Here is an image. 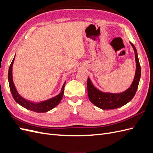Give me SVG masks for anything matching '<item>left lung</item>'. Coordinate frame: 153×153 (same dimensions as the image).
<instances>
[{"label": "left lung", "mask_w": 153, "mask_h": 153, "mask_svg": "<svg viewBox=\"0 0 153 153\" xmlns=\"http://www.w3.org/2000/svg\"><path fill=\"white\" fill-rule=\"evenodd\" d=\"M135 52L136 61V73L132 84L128 89L122 93L112 94L103 92L92 85L89 78H87L88 97L92 103L103 110L115 109L127 104L135 95L141 76V68L138 61L137 52L135 46L130 43Z\"/></svg>", "instance_id": "8db88e82"}]
</instances>
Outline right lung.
Here are the masks:
<instances>
[{
	"label": "right lung",
	"instance_id": "add662e5",
	"mask_svg": "<svg viewBox=\"0 0 153 153\" xmlns=\"http://www.w3.org/2000/svg\"><path fill=\"white\" fill-rule=\"evenodd\" d=\"M14 60H15V57H14L12 62L10 64V68H9L8 80H9V85H10V88L11 94L13 97L14 100H15L16 103H18L20 105L22 106L23 107H24L27 109H28L31 111H33V112H39V113L48 112V111L53 109L57 105L59 104V103L61 102V101L62 98L63 94H64V86H65L66 82L63 84V86H62V89H61V92H60V94L59 95L54 97V98L48 100L47 101H43V102H41L39 103H34L32 102H30V101L26 100L25 99L23 98L22 97H21L19 95V94L18 93V92L15 87V85H14L13 82L12 66L13 64Z\"/></svg>",
	"mask_w": 153,
	"mask_h": 153
}]
</instances>
